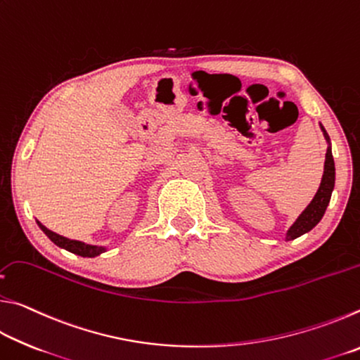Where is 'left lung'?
I'll return each instance as SVG.
<instances>
[{"mask_svg": "<svg viewBox=\"0 0 360 360\" xmlns=\"http://www.w3.org/2000/svg\"><path fill=\"white\" fill-rule=\"evenodd\" d=\"M321 130L324 133V138L328 144L327 154H326V163H324V174H322L321 186L318 188V192H316L314 198L311 200V203L304 208L302 214L297 217V221L290 225L288 233H285V241L295 240L298 236L308 233L309 230L314 229L316 225L319 224L322 216H324L328 203H330V197L335 187V162L332 155L330 138H328L327 131L322 125H321Z\"/></svg>", "mask_w": 360, "mask_h": 360, "instance_id": "obj_1", "label": "left lung"}]
</instances>
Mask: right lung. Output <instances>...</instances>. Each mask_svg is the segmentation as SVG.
I'll return each mask as SVG.
<instances>
[{"label":"right lung","mask_w":360,"mask_h":360,"mask_svg":"<svg viewBox=\"0 0 360 360\" xmlns=\"http://www.w3.org/2000/svg\"><path fill=\"white\" fill-rule=\"evenodd\" d=\"M36 222H38L39 229L49 236V240H51L52 243H56L58 248L66 249V251H70L72 254L81 255V257H96V255L106 252L105 246H94V245H87V243H82L77 240H70V238H66V236H62V235L56 233V231L49 230L39 221H36Z\"/></svg>","instance_id":"add662e5"}]
</instances>
